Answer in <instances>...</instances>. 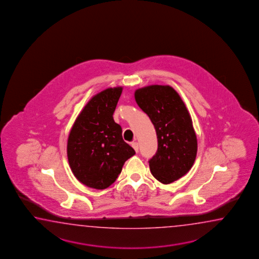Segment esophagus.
Returning a JSON list of instances; mask_svg holds the SVG:
<instances>
[{
	"mask_svg": "<svg viewBox=\"0 0 259 259\" xmlns=\"http://www.w3.org/2000/svg\"><path fill=\"white\" fill-rule=\"evenodd\" d=\"M132 146L133 147V149L135 150V152L138 153V151H139V144H138L137 142H133L132 143Z\"/></svg>",
	"mask_w": 259,
	"mask_h": 259,
	"instance_id": "34e87169",
	"label": "esophagus"
}]
</instances>
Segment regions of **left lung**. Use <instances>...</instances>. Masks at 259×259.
Instances as JSON below:
<instances>
[{
    "mask_svg": "<svg viewBox=\"0 0 259 259\" xmlns=\"http://www.w3.org/2000/svg\"><path fill=\"white\" fill-rule=\"evenodd\" d=\"M140 108L154 124L158 148L149 160L153 176L169 184L184 176L197 154V138L192 117L181 96L170 86L151 85L134 94Z\"/></svg>",
    "mask_w": 259,
    "mask_h": 259,
    "instance_id": "obj_1",
    "label": "left lung"
}]
</instances>
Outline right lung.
<instances>
[{
    "label": "right lung",
    "instance_id": "obj_1",
    "mask_svg": "<svg viewBox=\"0 0 259 259\" xmlns=\"http://www.w3.org/2000/svg\"><path fill=\"white\" fill-rule=\"evenodd\" d=\"M122 87L94 95L74 122L67 140V158L73 174L84 185L104 190L116 182L124 163L135 154L124 142L113 114Z\"/></svg>",
    "mask_w": 259,
    "mask_h": 259
}]
</instances>
